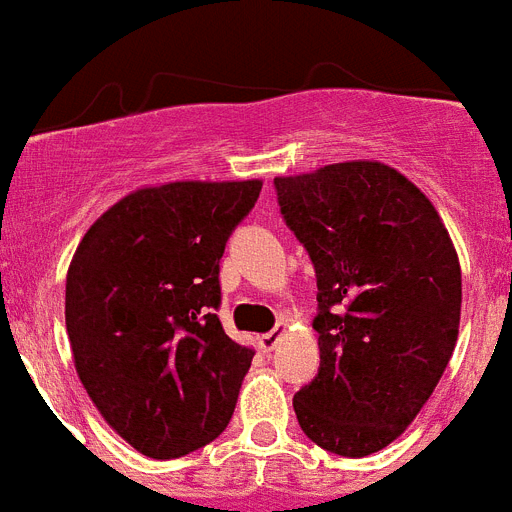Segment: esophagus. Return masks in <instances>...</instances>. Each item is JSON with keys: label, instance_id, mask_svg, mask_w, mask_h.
<instances>
[{"label": "esophagus", "instance_id": "34e87169", "mask_svg": "<svg viewBox=\"0 0 512 512\" xmlns=\"http://www.w3.org/2000/svg\"><path fill=\"white\" fill-rule=\"evenodd\" d=\"M282 334H285V323H277L272 331H266V334L259 336V344L264 352H272L274 347L279 344V339H282Z\"/></svg>", "mask_w": 512, "mask_h": 512}]
</instances>
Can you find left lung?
Listing matches in <instances>:
<instances>
[{
    "label": "left lung",
    "mask_w": 512,
    "mask_h": 512,
    "mask_svg": "<svg viewBox=\"0 0 512 512\" xmlns=\"http://www.w3.org/2000/svg\"><path fill=\"white\" fill-rule=\"evenodd\" d=\"M318 285L321 365L292 399L323 451L362 458L412 425L451 360L461 266L422 191L381 163L274 178Z\"/></svg>",
    "instance_id": "8db88e82"
}]
</instances>
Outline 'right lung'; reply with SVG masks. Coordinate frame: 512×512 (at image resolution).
Here are the masks:
<instances>
[{
    "label": "right lung",
    "instance_id": "1",
    "mask_svg": "<svg viewBox=\"0 0 512 512\" xmlns=\"http://www.w3.org/2000/svg\"><path fill=\"white\" fill-rule=\"evenodd\" d=\"M261 181L139 189L85 233L67 274L74 368L98 412L150 458L212 443L253 352L222 329L220 259Z\"/></svg>",
    "mask_w": 512,
    "mask_h": 512
}]
</instances>
